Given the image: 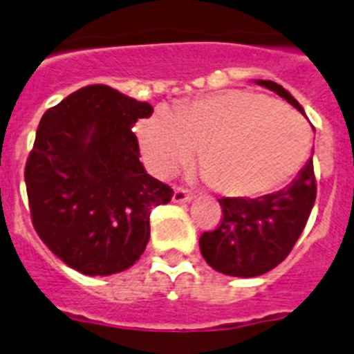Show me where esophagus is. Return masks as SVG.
<instances>
[{"mask_svg":"<svg viewBox=\"0 0 354 354\" xmlns=\"http://www.w3.org/2000/svg\"><path fill=\"white\" fill-rule=\"evenodd\" d=\"M193 195L183 187H175L174 192V202L175 204H186V202H192Z\"/></svg>","mask_w":354,"mask_h":354,"instance_id":"esophagus-1","label":"esophagus"}]
</instances>
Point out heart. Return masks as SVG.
I'll return each mask as SVG.
<instances>
[{"label": "heart", "mask_w": 354, "mask_h": 354, "mask_svg": "<svg viewBox=\"0 0 354 354\" xmlns=\"http://www.w3.org/2000/svg\"><path fill=\"white\" fill-rule=\"evenodd\" d=\"M147 167L158 177L193 159L232 196H257L289 183L305 162L310 136L294 109L246 90H227L158 108L136 129Z\"/></svg>", "instance_id": "obj_1"}]
</instances>
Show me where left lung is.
I'll return each mask as SVG.
<instances>
[{
  "label": "left lung",
  "instance_id": "left-lung-1",
  "mask_svg": "<svg viewBox=\"0 0 354 354\" xmlns=\"http://www.w3.org/2000/svg\"><path fill=\"white\" fill-rule=\"evenodd\" d=\"M257 84L286 99L305 115V109L282 84L257 80ZM312 158L296 179L280 192L257 198H221L220 227L200 237V252L212 270L228 277H261L289 255L301 236L315 202Z\"/></svg>",
  "mask_w": 354,
  "mask_h": 354
}]
</instances>
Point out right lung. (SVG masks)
<instances>
[{"instance_id":"obj_1","label":"right lung","mask_w":354,"mask_h":354,"mask_svg":"<svg viewBox=\"0 0 354 354\" xmlns=\"http://www.w3.org/2000/svg\"><path fill=\"white\" fill-rule=\"evenodd\" d=\"M154 108L106 84L72 92L42 115L24 170L33 227L56 257L88 277L134 264L150 211L174 189L140 161L133 126Z\"/></svg>"}]
</instances>
